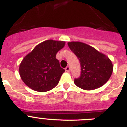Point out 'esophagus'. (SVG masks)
Segmentation results:
<instances>
[{
  "mask_svg": "<svg viewBox=\"0 0 127 127\" xmlns=\"http://www.w3.org/2000/svg\"><path fill=\"white\" fill-rule=\"evenodd\" d=\"M65 70L67 72H70V67H69V66H67L65 68Z\"/></svg>",
  "mask_w": 127,
  "mask_h": 127,
  "instance_id": "esophagus-1",
  "label": "esophagus"
}]
</instances>
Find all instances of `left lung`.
<instances>
[{
  "label": "left lung",
  "mask_w": 127,
  "mask_h": 127,
  "mask_svg": "<svg viewBox=\"0 0 127 127\" xmlns=\"http://www.w3.org/2000/svg\"><path fill=\"white\" fill-rule=\"evenodd\" d=\"M68 46L80 62L81 75L74 79L76 86L92 90L100 88L109 79L113 66L107 56L83 42H68Z\"/></svg>",
  "instance_id": "left-lung-1"
}]
</instances>
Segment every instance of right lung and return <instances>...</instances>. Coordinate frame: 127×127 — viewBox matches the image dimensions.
Wrapping results in <instances>:
<instances>
[{"instance_id": "1", "label": "right lung", "mask_w": 127, "mask_h": 127, "mask_svg": "<svg viewBox=\"0 0 127 127\" xmlns=\"http://www.w3.org/2000/svg\"><path fill=\"white\" fill-rule=\"evenodd\" d=\"M65 44L64 41H44L24 57L19 72L27 86L35 91L44 92L58 85L65 70L60 67L56 55Z\"/></svg>"}]
</instances>
